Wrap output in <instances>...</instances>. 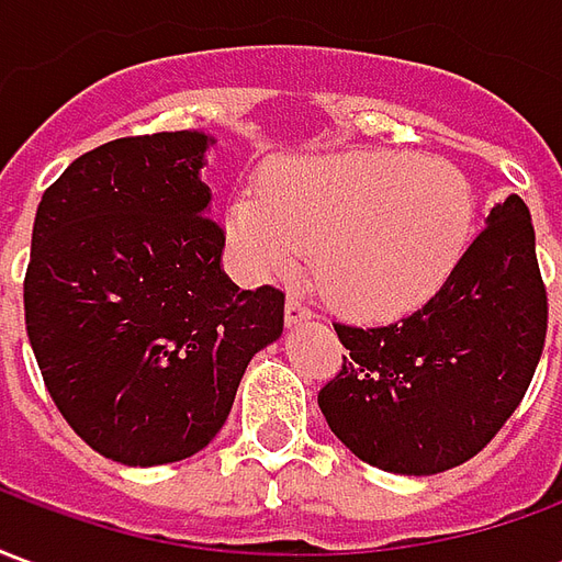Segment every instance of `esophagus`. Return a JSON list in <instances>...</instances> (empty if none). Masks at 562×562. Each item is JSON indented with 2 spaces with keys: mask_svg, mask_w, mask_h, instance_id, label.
<instances>
[{
  "mask_svg": "<svg viewBox=\"0 0 562 562\" xmlns=\"http://www.w3.org/2000/svg\"><path fill=\"white\" fill-rule=\"evenodd\" d=\"M313 318V310L306 306V301L301 294H289L285 297V325H304Z\"/></svg>",
  "mask_w": 562,
  "mask_h": 562,
  "instance_id": "34e87169",
  "label": "esophagus"
}]
</instances>
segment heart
Returning a JSON list of instances; mask_svg holds the SVG:
<instances>
[{"mask_svg": "<svg viewBox=\"0 0 562 562\" xmlns=\"http://www.w3.org/2000/svg\"><path fill=\"white\" fill-rule=\"evenodd\" d=\"M470 222V180L454 165L391 149L273 161L256 198L228 213L252 268L282 277L313 249L318 289L361 318L403 316L434 297Z\"/></svg>", "mask_w": 562, "mask_h": 562, "instance_id": "heart-1", "label": "heart"}]
</instances>
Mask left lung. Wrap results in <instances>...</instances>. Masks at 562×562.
<instances>
[{
  "mask_svg": "<svg viewBox=\"0 0 562 562\" xmlns=\"http://www.w3.org/2000/svg\"><path fill=\"white\" fill-rule=\"evenodd\" d=\"M342 370L318 409L370 467L434 475L475 458L518 409L542 358L548 294L527 204L487 213L442 289L382 328L334 325Z\"/></svg>",
  "mask_w": 562,
  "mask_h": 562,
  "instance_id": "obj_1",
  "label": "left lung"
}]
</instances>
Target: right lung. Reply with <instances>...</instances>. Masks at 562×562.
Instances as JSON below:
<instances>
[{"label": "right lung", "mask_w": 562, "mask_h": 562, "mask_svg": "<svg viewBox=\"0 0 562 562\" xmlns=\"http://www.w3.org/2000/svg\"><path fill=\"white\" fill-rule=\"evenodd\" d=\"M204 132L116 138L42 195L23 310L44 385L104 458L159 467L220 434L285 294L240 292L198 171Z\"/></svg>", "instance_id": "right-lung-1"}]
</instances>
